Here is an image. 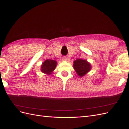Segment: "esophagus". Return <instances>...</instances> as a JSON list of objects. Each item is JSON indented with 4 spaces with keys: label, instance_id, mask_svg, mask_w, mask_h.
<instances>
[{
    "label": "esophagus",
    "instance_id": "esophagus-1",
    "mask_svg": "<svg viewBox=\"0 0 129 129\" xmlns=\"http://www.w3.org/2000/svg\"><path fill=\"white\" fill-rule=\"evenodd\" d=\"M62 61H67V57H65V56H64V57H62Z\"/></svg>",
    "mask_w": 129,
    "mask_h": 129
}]
</instances>
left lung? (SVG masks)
Wrapping results in <instances>:
<instances>
[{
  "mask_svg": "<svg viewBox=\"0 0 129 129\" xmlns=\"http://www.w3.org/2000/svg\"><path fill=\"white\" fill-rule=\"evenodd\" d=\"M73 67L77 74L80 77L85 76L91 69V65L86 60L78 59L74 61Z\"/></svg>",
  "mask_w": 129,
  "mask_h": 129,
  "instance_id": "1",
  "label": "left lung"
}]
</instances>
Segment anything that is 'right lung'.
I'll use <instances>...</instances> for the list:
<instances>
[{
	"mask_svg": "<svg viewBox=\"0 0 129 129\" xmlns=\"http://www.w3.org/2000/svg\"><path fill=\"white\" fill-rule=\"evenodd\" d=\"M56 65H57V62L54 60L47 59L42 64L41 70L44 74L50 75L54 70L56 67Z\"/></svg>",
	"mask_w": 129,
	"mask_h": 129,
	"instance_id": "add662e5",
	"label": "right lung"
}]
</instances>
